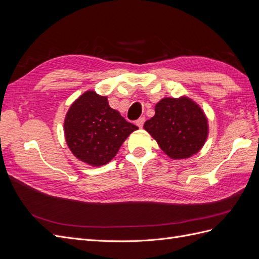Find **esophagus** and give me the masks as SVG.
I'll use <instances>...</instances> for the list:
<instances>
[{
    "mask_svg": "<svg viewBox=\"0 0 259 259\" xmlns=\"http://www.w3.org/2000/svg\"><path fill=\"white\" fill-rule=\"evenodd\" d=\"M144 123H145V117L144 116H142V117H139V119L136 121V124H137V126H139L140 128H142L143 126H144Z\"/></svg>",
    "mask_w": 259,
    "mask_h": 259,
    "instance_id": "esophagus-1",
    "label": "esophagus"
}]
</instances>
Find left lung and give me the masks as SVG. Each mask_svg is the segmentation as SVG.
I'll return each mask as SVG.
<instances>
[{"instance_id":"1","label":"left lung","mask_w":259,"mask_h":259,"mask_svg":"<svg viewBox=\"0 0 259 259\" xmlns=\"http://www.w3.org/2000/svg\"><path fill=\"white\" fill-rule=\"evenodd\" d=\"M144 128L171 159H186L199 152L208 134L204 112L188 97L161 99Z\"/></svg>"}]
</instances>
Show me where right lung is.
Returning <instances> with one entry per match:
<instances>
[{"label":"right lung","mask_w":259,"mask_h":259,"mask_svg":"<svg viewBox=\"0 0 259 259\" xmlns=\"http://www.w3.org/2000/svg\"><path fill=\"white\" fill-rule=\"evenodd\" d=\"M64 127L75 158L93 166L110 162L124 140L138 130L94 91L84 93L69 108Z\"/></svg>","instance_id":"right-lung-1"}]
</instances>
